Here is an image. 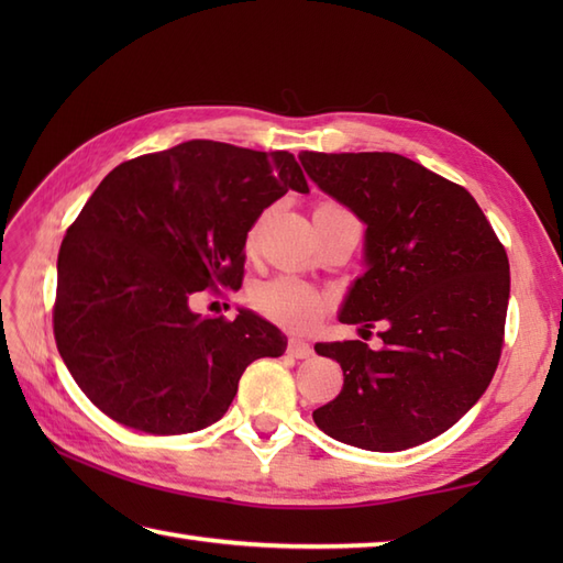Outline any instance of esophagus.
Returning a JSON list of instances; mask_svg holds the SVG:
<instances>
[{
    "label": "esophagus",
    "instance_id": "34e87169",
    "mask_svg": "<svg viewBox=\"0 0 563 563\" xmlns=\"http://www.w3.org/2000/svg\"><path fill=\"white\" fill-rule=\"evenodd\" d=\"M312 353H314V349L309 343H305L300 339H290L288 341V355L300 357V361H305V357H309Z\"/></svg>",
    "mask_w": 563,
    "mask_h": 563
}]
</instances>
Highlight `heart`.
I'll return each instance as SVG.
<instances>
[{
	"label": "heart",
	"mask_w": 563,
	"mask_h": 563,
	"mask_svg": "<svg viewBox=\"0 0 563 563\" xmlns=\"http://www.w3.org/2000/svg\"><path fill=\"white\" fill-rule=\"evenodd\" d=\"M327 208L336 206L333 202H321L314 212ZM251 305H254L258 314L275 321V324L288 327L292 331H305L327 314L331 297L324 290L314 288V285L292 278V275H278V278L258 283L251 290Z\"/></svg>",
	"instance_id": "obj_1"
}]
</instances>
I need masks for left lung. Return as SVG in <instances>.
Here are the masks:
<instances>
[{"label": "left lung", "mask_w": 563, "mask_h": 563, "mask_svg": "<svg viewBox=\"0 0 563 563\" xmlns=\"http://www.w3.org/2000/svg\"><path fill=\"white\" fill-rule=\"evenodd\" d=\"M307 176L361 218L367 271L343 324H385L363 341L317 343L343 389L312 413L345 445L399 452L445 433L479 401L504 349L510 266L466 188L394 152H302Z\"/></svg>", "instance_id": "1"}]
</instances>
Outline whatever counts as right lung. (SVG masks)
Returning <instances> with one entry per match:
<instances>
[{"label": "right lung", "mask_w": 563, "mask_h": 563, "mask_svg": "<svg viewBox=\"0 0 563 563\" xmlns=\"http://www.w3.org/2000/svg\"><path fill=\"white\" fill-rule=\"evenodd\" d=\"M288 190L309 194L290 152L190 140L118 164L69 224L57 256V351L93 406L154 435L220 421L256 357L288 339L239 309L210 319L200 290H239L246 234Z\"/></svg>", "instance_id": "1"}]
</instances>
